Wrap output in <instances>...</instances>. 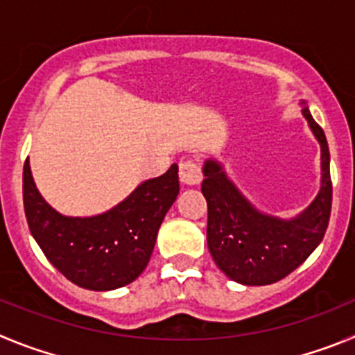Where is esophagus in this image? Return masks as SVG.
<instances>
[{
	"label": "esophagus",
	"mask_w": 355,
	"mask_h": 355,
	"mask_svg": "<svg viewBox=\"0 0 355 355\" xmlns=\"http://www.w3.org/2000/svg\"><path fill=\"white\" fill-rule=\"evenodd\" d=\"M178 175H180V182L185 185H198L201 182V168L196 161L185 159L178 164Z\"/></svg>",
	"instance_id": "34e87169"
}]
</instances>
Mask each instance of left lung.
Instances as JSON below:
<instances>
[{
	"label": "left lung",
	"mask_w": 355,
	"mask_h": 355,
	"mask_svg": "<svg viewBox=\"0 0 355 355\" xmlns=\"http://www.w3.org/2000/svg\"><path fill=\"white\" fill-rule=\"evenodd\" d=\"M302 114L320 143V191L308 209L290 219L269 216L237 189L223 164L207 159L201 193L209 207L207 244L214 261L232 281L241 285H270L288 276L317 249L331 216L333 184L329 171V146L322 127L313 120L306 102Z\"/></svg>",
	"instance_id": "obj_1"
}]
</instances>
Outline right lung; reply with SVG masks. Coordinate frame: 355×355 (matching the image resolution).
Returning <instances> with one entry per match:
<instances>
[{"instance_id": "obj_1", "label": "right lung", "mask_w": 355, "mask_h": 355, "mask_svg": "<svg viewBox=\"0 0 355 355\" xmlns=\"http://www.w3.org/2000/svg\"><path fill=\"white\" fill-rule=\"evenodd\" d=\"M178 191V166L171 164L164 175L139 184L107 212L70 217L38 193L30 162H24L22 171V200L33 239L67 279L95 292L129 285L145 270Z\"/></svg>"}]
</instances>
